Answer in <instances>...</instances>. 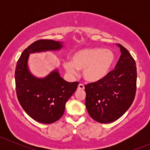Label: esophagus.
<instances>
[{
  "label": "esophagus",
  "instance_id": "34e87169",
  "mask_svg": "<svg viewBox=\"0 0 150 150\" xmlns=\"http://www.w3.org/2000/svg\"><path fill=\"white\" fill-rule=\"evenodd\" d=\"M78 89H81V90H83V89L85 88V86L82 83H80L79 85H78Z\"/></svg>",
  "mask_w": 150,
  "mask_h": 150
}]
</instances>
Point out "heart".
Here are the masks:
<instances>
[{"instance_id":"heart-1","label":"heart","mask_w":150,"mask_h":150,"mask_svg":"<svg viewBox=\"0 0 150 150\" xmlns=\"http://www.w3.org/2000/svg\"><path fill=\"white\" fill-rule=\"evenodd\" d=\"M114 53L103 48H85L72 56V62L64 61V69L71 75H76L78 69H83V75L88 82L104 79L115 62Z\"/></svg>"}]
</instances>
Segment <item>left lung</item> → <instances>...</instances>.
Wrapping results in <instances>:
<instances>
[{
    "label": "left lung",
    "mask_w": 150,
    "mask_h": 150,
    "mask_svg": "<svg viewBox=\"0 0 150 150\" xmlns=\"http://www.w3.org/2000/svg\"><path fill=\"white\" fill-rule=\"evenodd\" d=\"M120 59L115 69L101 81L85 85L86 107L96 122L115 121L129 109L137 91V72L135 60L120 44Z\"/></svg>",
    "instance_id": "1"
}]
</instances>
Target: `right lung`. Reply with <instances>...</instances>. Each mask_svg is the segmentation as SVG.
Here are the masks:
<instances>
[{
	"instance_id": "1",
	"label": "right lung",
	"mask_w": 150,
	"mask_h": 150,
	"mask_svg": "<svg viewBox=\"0 0 150 150\" xmlns=\"http://www.w3.org/2000/svg\"><path fill=\"white\" fill-rule=\"evenodd\" d=\"M62 48L60 42L53 40L35 41L24 50L16 66L15 83L19 104L30 117L41 123H52L61 118L66 102L79 83L67 82L58 70L53 71L44 78H36L28 69L29 55Z\"/></svg>"
}]
</instances>
